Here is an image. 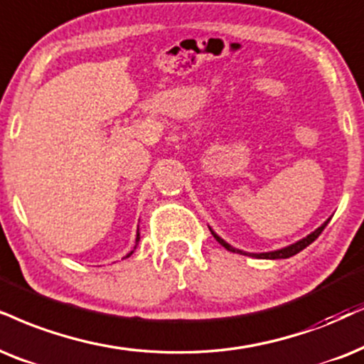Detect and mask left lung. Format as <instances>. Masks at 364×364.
Masks as SVG:
<instances>
[{
  "label": "left lung",
  "instance_id": "8db88e82",
  "mask_svg": "<svg viewBox=\"0 0 364 364\" xmlns=\"http://www.w3.org/2000/svg\"><path fill=\"white\" fill-rule=\"evenodd\" d=\"M329 220H331V218H329ZM329 220H328V222H324L323 225H321L319 228H316L314 232L311 233V235H307L306 238H302V240L292 243V245H289V247L280 248V250L265 252V254H247V252H242V250H238V248H233L232 245H228V243L225 242L223 238H220L218 235H216V233H215L211 228H210V232H211V235H213V237L216 238V242H218L220 245H223V247L227 248V250H230V252H237V254H242V255H250V257H255V259H270V260H275V259H289V257L296 255V254H299V252H301V250H304L306 247H309L311 243L314 242L316 238L321 235V233H323V230L326 228V225L329 223Z\"/></svg>",
  "mask_w": 364,
  "mask_h": 364
}]
</instances>
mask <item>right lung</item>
I'll return each instance as SVG.
<instances>
[{"label":"right lung","mask_w":364,"mask_h":364,"mask_svg":"<svg viewBox=\"0 0 364 364\" xmlns=\"http://www.w3.org/2000/svg\"><path fill=\"white\" fill-rule=\"evenodd\" d=\"M137 242H139V232H137V238H136V247H137ZM136 247L134 248H132V250L131 252H129V254L126 255V257H131L132 254H134V250H136Z\"/></svg>","instance_id":"1"}]
</instances>
